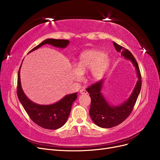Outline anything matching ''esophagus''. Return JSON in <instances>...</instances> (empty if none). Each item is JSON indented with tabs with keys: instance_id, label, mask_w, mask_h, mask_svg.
<instances>
[{
	"instance_id": "esophagus-1",
	"label": "esophagus",
	"mask_w": 160,
	"mask_h": 160,
	"mask_svg": "<svg viewBox=\"0 0 160 160\" xmlns=\"http://www.w3.org/2000/svg\"><path fill=\"white\" fill-rule=\"evenodd\" d=\"M79 92H80V93L81 94H88V92L85 89H81L80 91H79Z\"/></svg>"
}]
</instances>
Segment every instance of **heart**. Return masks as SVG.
<instances>
[{
  "mask_svg": "<svg viewBox=\"0 0 160 160\" xmlns=\"http://www.w3.org/2000/svg\"><path fill=\"white\" fill-rule=\"evenodd\" d=\"M109 58L102 51L98 50L87 51L79 56V59L72 67V75L73 79L79 81L83 73L90 70L91 79L98 81L103 77L109 65Z\"/></svg>",
  "mask_w": 160,
  "mask_h": 160,
  "instance_id": "obj_1",
  "label": "heart"
}]
</instances>
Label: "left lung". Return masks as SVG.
Returning a JSON list of instances; mask_svg holds the SVG:
<instances>
[{
    "instance_id": "obj_1",
    "label": "left lung",
    "mask_w": 160,
    "mask_h": 160,
    "mask_svg": "<svg viewBox=\"0 0 160 160\" xmlns=\"http://www.w3.org/2000/svg\"><path fill=\"white\" fill-rule=\"evenodd\" d=\"M113 42L116 51L120 52L121 55L125 59L132 61L136 69L138 80L128 99L118 106L111 105L101 93L104 80L98 81L86 89L91 99L89 115L93 122L103 128L117 126L128 118L132 113L142 88V76L135 57L129 50L115 42Z\"/></svg>"
}]
</instances>
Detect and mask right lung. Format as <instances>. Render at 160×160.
I'll return each mask as SVG.
<instances>
[{"instance_id": "add662e5", "label": "right lung", "mask_w": 160, "mask_h": 160, "mask_svg": "<svg viewBox=\"0 0 160 160\" xmlns=\"http://www.w3.org/2000/svg\"><path fill=\"white\" fill-rule=\"evenodd\" d=\"M46 44L51 45L55 47L65 48L69 44V41L48 38L33 48L28 54ZM21 67V65L18 72L17 96L29 118L33 122L44 129H57L61 128L68 119L72 104L77 98V93L67 95L60 101L51 105H38L34 103L24 93L22 89L20 78Z\"/></svg>"}]
</instances>
